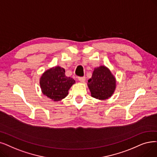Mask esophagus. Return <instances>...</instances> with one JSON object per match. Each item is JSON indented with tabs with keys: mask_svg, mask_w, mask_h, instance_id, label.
<instances>
[{
	"mask_svg": "<svg viewBox=\"0 0 157 157\" xmlns=\"http://www.w3.org/2000/svg\"><path fill=\"white\" fill-rule=\"evenodd\" d=\"M78 79L81 83H84L85 81V77H78Z\"/></svg>",
	"mask_w": 157,
	"mask_h": 157,
	"instance_id": "esophagus-1",
	"label": "esophagus"
}]
</instances>
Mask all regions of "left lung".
I'll return each instance as SVG.
<instances>
[{
  "label": "left lung",
  "instance_id": "8db88e82",
  "mask_svg": "<svg viewBox=\"0 0 157 157\" xmlns=\"http://www.w3.org/2000/svg\"><path fill=\"white\" fill-rule=\"evenodd\" d=\"M115 79L106 67L101 66L94 69L92 78L88 81L91 95L101 100L112 96L115 88Z\"/></svg>",
  "mask_w": 157,
  "mask_h": 157
}]
</instances>
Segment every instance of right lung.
<instances>
[{
	"label": "right lung",
	"mask_w": 157,
	"mask_h": 157,
	"mask_svg": "<svg viewBox=\"0 0 157 157\" xmlns=\"http://www.w3.org/2000/svg\"><path fill=\"white\" fill-rule=\"evenodd\" d=\"M65 69L56 67L45 71L40 78V84L43 94L58 101L65 98L75 81L65 74Z\"/></svg>",
	"instance_id": "add662e5"
}]
</instances>
